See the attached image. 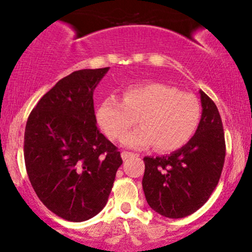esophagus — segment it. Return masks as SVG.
<instances>
[{
    "label": "esophagus",
    "instance_id": "obj_1",
    "mask_svg": "<svg viewBox=\"0 0 252 252\" xmlns=\"http://www.w3.org/2000/svg\"><path fill=\"white\" fill-rule=\"evenodd\" d=\"M135 155L133 154V152H128V151H123L122 152V158L124 159V161H126L128 158H130V157H134Z\"/></svg>",
    "mask_w": 252,
    "mask_h": 252
}]
</instances>
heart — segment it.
Wrapping results in <instances>:
<instances>
[{
    "label": "heart",
    "instance_id": "b5f03b06",
    "mask_svg": "<svg viewBox=\"0 0 252 252\" xmlns=\"http://www.w3.org/2000/svg\"><path fill=\"white\" fill-rule=\"evenodd\" d=\"M140 118L142 126L123 139L126 146L158 151L182 149L199 128L201 106L195 95L158 81L134 84L123 91V100L111 95L98 105L96 121L112 140H121Z\"/></svg>",
    "mask_w": 252,
    "mask_h": 252
}]
</instances>
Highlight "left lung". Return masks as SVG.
Masks as SVG:
<instances>
[{
  "label": "left lung",
  "mask_w": 252,
  "mask_h": 252,
  "mask_svg": "<svg viewBox=\"0 0 252 252\" xmlns=\"http://www.w3.org/2000/svg\"><path fill=\"white\" fill-rule=\"evenodd\" d=\"M202 114L199 128L187 145L171 155L144 157L142 189L147 204L168 218L196 212L220 182L225 140L217 106L200 90Z\"/></svg>",
  "instance_id": "8db88e82"
}]
</instances>
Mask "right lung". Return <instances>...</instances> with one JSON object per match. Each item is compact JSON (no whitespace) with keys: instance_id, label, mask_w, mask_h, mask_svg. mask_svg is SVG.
Listing matches in <instances>:
<instances>
[{"instance_id":"1","label":"right lung","mask_w":252,"mask_h":252,"mask_svg":"<svg viewBox=\"0 0 252 252\" xmlns=\"http://www.w3.org/2000/svg\"><path fill=\"white\" fill-rule=\"evenodd\" d=\"M110 67L61 79L29 114L24 133L27 173L37 197L63 220L83 222L106 204L121 152L96 126L94 90Z\"/></svg>"}]
</instances>
